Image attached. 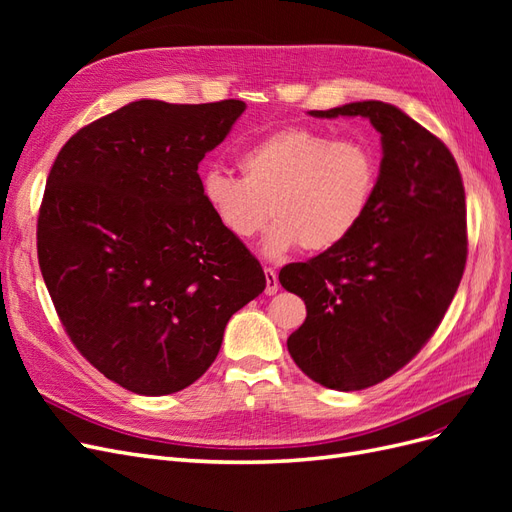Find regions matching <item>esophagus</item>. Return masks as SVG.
Masks as SVG:
<instances>
[{
    "label": "esophagus",
    "instance_id": "esophagus-1",
    "mask_svg": "<svg viewBox=\"0 0 512 512\" xmlns=\"http://www.w3.org/2000/svg\"><path fill=\"white\" fill-rule=\"evenodd\" d=\"M265 277H267V288H265V292H267V294H275L277 288H280V282H277V273H275L271 267H267V269H265Z\"/></svg>",
    "mask_w": 512,
    "mask_h": 512
}]
</instances>
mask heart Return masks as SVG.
<instances>
[{
	"label": "heart",
	"mask_w": 512,
	"mask_h": 512,
	"mask_svg": "<svg viewBox=\"0 0 512 512\" xmlns=\"http://www.w3.org/2000/svg\"><path fill=\"white\" fill-rule=\"evenodd\" d=\"M241 179L213 168L203 198L228 235L245 243L275 224L265 252H327L359 228L378 183V158L365 143L335 141L309 128L277 130L237 158Z\"/></svg>",
	"instance_id": "b5f03b06"
}]
</instances>
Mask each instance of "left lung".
Wrapping results in <instances>:
<instances>
[{"label": "left lung", "mask_w": 512, "mask_h": 512, "mask_svg": "<svg viewBox=\"0 0 512 512\" xmlns=\"http://www.w3.org/2000/svg\"><path fill=\"white\" fill-rule=\"evenodd\" d=\"M314 117H367L382 138L374 198L333 250L280 271L307 318L288 337L305 376L333 391H361L408 365L436 333L468 258L466 190L436 134L378 100Z\"/></svg>", "instance_id": "obj_1"}]
</instances>
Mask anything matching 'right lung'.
<instances>
[{
	"instance_id": "obj_1",
	"label": "right lung",
	"mask_w": 512,
	"mask_h": 512,
	"mask_svg": "<svg viewBox=\"0 0 512 512\" xmlns=\"http://www.w3.org/2000/svg\"><path fill=\"white\" fill-rule=\"evenodd\" d=\"M243 111L138 100L81 128L51 166L36 230L44 284L76 350L132 393L196 382L230 316L267 286L198 177Z\"/></svg>"
}]
</instances>
